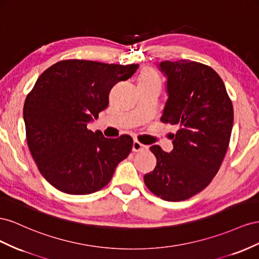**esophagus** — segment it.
Listing matches in <instances>:
<instances>
[{"instance_id": "1", "label": "esophagus", "mask_w": 259, "mask_h": 259, "mask_svg": "<svg viewBox=\"0 0 259 259\" xmlns=\"http://www.w3.org/2000/svg\"><path fill=\"white\" fill-rule=\"evenodd\" d=\"M149 149V146H146L142 143H140L139 141H135L134 145H132V151L134 152H143Z\"/></svg>"}]
</instances>
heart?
I'll return each mask as SVG.
<instances>
[{
	"mask_svg": "<svg viewBox=\"0 0 259 259\" xmlns=\"http://www.w3.org/2000/svg\"><path fill=\"white\" fill-rule=\"evenodd\" d=\"M156 81L160 82L156 71L153 70L152 68H145L141 72V75H140L138 82H156Z\"/></svg>",
	"mask_w": 259,
	"mask_h": 259,
	"instance_id": "b5f03b06",
	"label": "heart"
}]
</instances>
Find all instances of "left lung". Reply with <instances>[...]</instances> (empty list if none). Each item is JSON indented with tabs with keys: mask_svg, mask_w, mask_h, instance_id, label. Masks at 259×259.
<instances>
[{
	"mask_svg": "<svg viewBox=\"0 0 259 259\" xmlns=\"http://www.w3.org/2000/svg\"><path fill=\"white\" fill-rule=\"evenodd\" d=\"M168 100L160 121L179 125L174 150L151 146L156 167L144 176L152 193L179 202L199 193L218 172L230 142L233 106L223 79L207 65L189 60L161 62Z\"/></svg>",
	"mask_w": 259,
	"mask_h": 259,
	"instance_id": "8db88e82",
	"label": "left lung"
}]
</instances>
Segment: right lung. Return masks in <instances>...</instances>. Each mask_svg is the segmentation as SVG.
<instances>
[{"label": "right lung", "instance_id": "obj_1", "mask_svg": "<svg viewBox=\"0 0 259 259\" xmlns=\"http://www.w3.org/2000/svg\"><path fill=\"white\" fill-rule=\"evenodd\" d=\"M138 64L65 60L52 65L27 95L24 120L28 147L39 171L68 194H90L110 181L134 140L104 138L88 129L108 106L112 88L129 79Z\"/></svg>", "mask_w": 259, "mask_h": 259}]
</instances>
